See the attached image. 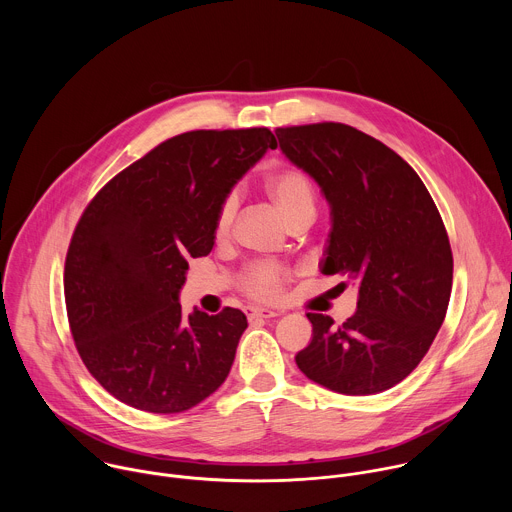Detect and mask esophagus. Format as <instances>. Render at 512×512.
I'll return each instance as SVG.
<instances>
[{"label": "esophagus", "mask_w": 512, "mask_h": 512, "mask_svg": "<svg viewBox=\"0 0 512 512\" xmlns=\"http://www.w3.org/2000/svg\"><path fill=\"white\" fill-rule=\"evenodd\" d=\"M245 314H247V318H249V320H259V318L269 320V318H277V316H281V312H273V310H269V308H255V306L245 308Z\"/></svg>", "instance_id": "34e87169"}]
</instances>
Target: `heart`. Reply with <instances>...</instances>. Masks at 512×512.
Listing matches in <instances>:
<instances>
[{"mask_svg": "<svg viewBox=\"0 0 512 512\" xmlns=\"http://www.w3.org/2000/svg\"><path fill=\"white\" fill-rule=\"evenodd\" d=\"M265 190L289 223L302 214L316 212V188L310 176L298 168H277L265 178ZM239 208L237 194H229L218 206L214 218V235L223 241L231 235ZM287 271L277 263H257L243 275V287L255 298L273 300L281 294Z\"/></svg>", "mask_w": 512, "mask_h": 512, "instance_id": "heart-1", "label": "heart"}]
</instances>
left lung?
I'll use <instances>...</instances> for the list:
<instances>
[{"instance_id":"8db88e82","label":"left lung","mask_w":512,"mask_h":512,"mask_svg":"<svg viewBox=\"0 0 512 512\" xmlns=\"http://www.w3.org/2000/svg\"><path fill=\"white\" fill-rule=\"evenodd\" d=\"M275 135L330 206L320 271L358 289L342 326L308 314L312 340L298 369L334 393H383L417 367L446 318L454 259L442 216L415 170L367 133L316 123Z\"/></svg>"}]
</instances>
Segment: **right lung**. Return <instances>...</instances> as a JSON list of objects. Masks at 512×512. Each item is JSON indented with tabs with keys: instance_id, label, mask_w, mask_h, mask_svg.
I'll list each match as a JSON object with an SVG mask.
<instances>
[{
	"instance_id": "add662e5",
	"label": "right lung",
	"mask_w": 512,
	"mask_h": 512,
	"mask_svg": "<svg viewBox=\"0 0 512 512\" xmlns=\"http://www.w3.org/2000/svg\"><path fill=\"white\" fill-rule=\"evenodd\" d=\"M277 148L267 127L188 131L117 174L87 206L64 265L72 338L121 403L186 411L225 383L247 316L180 306L188 261L214 245L218 206Z\"/></svg>"
}]
</instances>
